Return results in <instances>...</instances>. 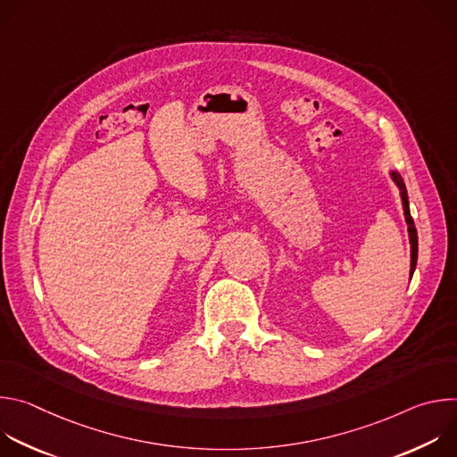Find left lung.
Returning <instances> with one entry per match:
<instances>
[{"label":"left lung","mask_w":457,"mask_h":457,"mask_svg":"<svg viewBox=\"0 0 457 457\" xmlns=\"http://www.w3.org/2000/svg\"><path fill=\"white\" fill-rule=\"evenodd\" d=\"M390 179L395 180V184L400 189V197H402V206H403V215H405V222H407V231H409V242H411V278L414 275L416 264H418V231L414 226V220L411 217V208H409V195H407V187L405 182L402 179V175L395 170L388 171Z\"/></svg>","instance_id":"1"}]
</instances>
